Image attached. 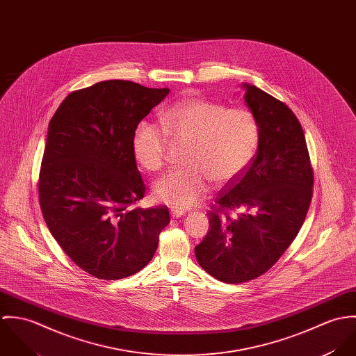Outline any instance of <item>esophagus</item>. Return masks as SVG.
Wrapping results in <instances>:
<instances>
[{"mask_svg": "<svg viewBox=\"0 0 356 356\" xmlns=\"http://www.w3.org/2000/svg\"><path fill=\"white\" fill-rule=\"evenodd\" d=\"M170 213H171V216H172L174 219H177V218H181L182 215H185V213H186V211H185V209H182V208H171Z\"/></svg>", "mask_w": 356, "mask_h": 356, "instance_id": "1", "label": "esophagus"}]
</instances>
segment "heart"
Here are the masks:
<instances>
[{"label": "heart", "instance_id": "obj_1", "mask_svg": "<svg viewBox=\"0 0 356 356\" xmlns=\"http://www.w3.org/2000/svg\"><path fill=\"white\" fill-rule=\"evenodd\" d=\"M161 124L164 130L153 122L141 120L134 130L131 148L138 164L153 172L163 167L167 136L188 143L182 157L186 165L153 184V199L175 208L197 203L211 181L223 185L240 177L259 145V124L251 111L200 97L164 109Z\"/></svg>", "mask_w": 356, "mask_h": 356}]
</instances>
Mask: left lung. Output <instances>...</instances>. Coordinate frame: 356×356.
I'll list each match as a JSON object with an SVG mask.
<instances>
[{"mask_svg":"<svg viewBox=\"0 0 356 356\" xmlns=\"http://www.w3.org/2000/svg\"><path fill=\"white\" fill-rule=\"evenodd\" d=\"M244 102L259 124L252 163L208 212L209 230L195 248L213 278L240 284L266 273L298 236L311 202L312 170L305 133L295 113L261 89L244 82ZM227 209L240 210L230 218Z\"/></svg>","mask_w":356,"mask_h":356,"instance_id":"8db88e82","label":"left lung"}]
</instances>
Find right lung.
Listing matches in <instances>:
<instances>
[{
    "instance_id": "right-lung-1",
    "label": "right lung",
    "mask_w": 356,
    "mask_h": 356,
    "mask_svg": "<svg viewBox=\"0 0 356 356\" xmlns=\"http://www.w3.org/2000/svg\"><path fill=\"white\" fill-rule=\"evenodd\" d=\"M170 89L102 81L72 92L48 127L40 204L51 236L86 273L120 280L153 257L168 208H133L145 186L131 148L137 124Z\"/></svg>"
}]
</instances>
